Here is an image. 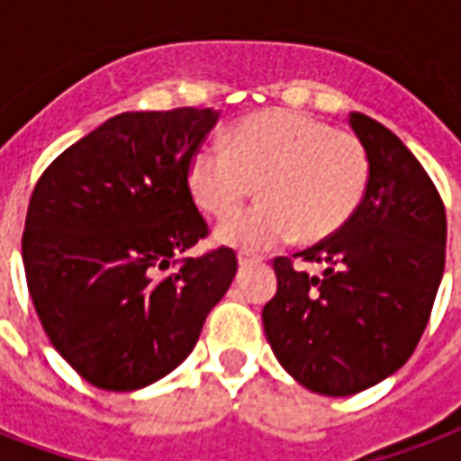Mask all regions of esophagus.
<instances>
[{
	"instance_id": "34e87169",
	"label": "esophagus",
	"mask_w": 461,
	"mask_h": 461,
	"mask_svg": "<svg viewBox=\"0 0 461 461\" xmlns=\"http://www.w3.org/2000/svg\"><path fill=\"white\" fill-rule=\"evenodd\" d=\"M253 263H260V256H251V253H239V266H253Z\"/></svg>"
}]
</instances>
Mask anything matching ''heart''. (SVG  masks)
Returning <instances> with one entry per match:
<instances>
[{
    "label": "heart",
    "instance_id": "1",
    "mask_svg": "<svg viewBox=\"0 0 461 461\" xmlns=\"http://www.w3.org/2000/svg\"><path fill=\"white\" fill-rule=\"evenodd\" d=\"M371 162L357 136L303 112L266 110L224 133V148H198L186 167L194 203L230 217L258 184L260 205L217 227V241L260 251L299 231L306 241L335 234L361 205Z\"/></svg>",
    "mask_w": 461,
    "mask_h": 461
}]
</instances>
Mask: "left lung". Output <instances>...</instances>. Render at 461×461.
Segmentation results:
<instances>
[{
    "instance_id": "obj_1",
    "label": "left lung",
    "mask_w": 461,
    "mask_h": 461,
    "mask_svg": "<svg viewBox=\"0 0 461 461\" xmlns=\"http://www.w3.org/2000/svg\"><path fill=\"white\" fill-rule=\"evenodd\" d=\"M371 179L347 222L294 258L273 260L263 328L282 368L311 393L347 397L407 364L445 270L447 220L436 184L390 129L351 112Z\"/></svg>"
}]
</instances>
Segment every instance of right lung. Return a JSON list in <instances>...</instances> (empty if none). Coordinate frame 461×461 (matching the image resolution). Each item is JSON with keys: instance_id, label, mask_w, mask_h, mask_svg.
I'll return each mask as SVG.
<instances>
[{"instance_id": "1", "label": "right lung", "mask_w": 461, "mask_h": 461, "mask_svg": "<svg viewBox=\"0 0 461 461\" xmlns=\"http://www.w3.org/2000/svg\"><path fill=\"white\" fill-rule=\"evenodd\" d=\"M217 119L210 107L117 114L32 188L28 292L54 349L100 390L131 393L174 371L237 275L227 246L179 260L208 237L186 167Z\"/></svg>"}]
</instances>
